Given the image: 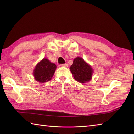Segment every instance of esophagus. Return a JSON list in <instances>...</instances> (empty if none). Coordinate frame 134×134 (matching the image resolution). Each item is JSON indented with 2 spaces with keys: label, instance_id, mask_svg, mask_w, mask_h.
<instances>
[{
  "label": "esophagus",
  "instance_id": "1",
  "mask_svg": "<svg viewBox=\"0 0 134 134\" xmlns=\"http://www.w3.org/2000/svg\"><path fill=\"white\" fill-rule=\"evenodd\" d=\"M60 66H62V67H68V64H66V63L63 64H61Z\"/></svg>",
  "mask_w": 134,
  "mask_h": 134
}]
</instances>
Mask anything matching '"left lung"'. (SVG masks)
Wrapping results in <instances>:
<instances>
[{
    "mask_svg": "<svg viewBox=\"0 0 134 134\" xmlns=\"http://www.w3.org/2000/svg\"><path fill=\"white\" fill-rule=\"evenodd\" d=\"M70 69L74 79L78 82L86 83L92 78L93 71L92 69L82 58L77 57L74 59L73 64L70 66Z\"/></svg>",
    "mask_w": 134,
    "mask_h": 134,
    "instance_id": "obj_1",
    "label": "left lung"
}]
</instances>
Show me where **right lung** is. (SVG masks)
I'll use <instances>...</instances> for the list:
<instances>
[{
    "label": "right lung",
    "instance_id": "1",
    "mask_svg": "<svg viewBox=\"0 0 134 134\" xmlns=\"http://www.w3.org/2000/svg\"><path fill=\"white\" fill-rule=\"evenodd\" d=\"M56 68V65L51 63L47 59H43L36 66L34 75L36 81L44 83L49 81L54 74Z\"/></svg>",
    "mask_w": 134,
    "mask_h": 134
}]
</instances>
